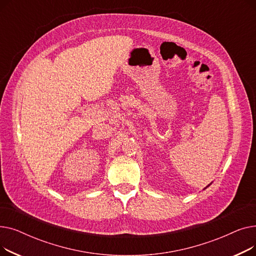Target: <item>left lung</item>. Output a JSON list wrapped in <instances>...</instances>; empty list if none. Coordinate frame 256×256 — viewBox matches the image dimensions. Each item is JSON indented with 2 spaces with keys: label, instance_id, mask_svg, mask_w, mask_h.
<instances>
[{
  "label": "left lung",
  "instance_id": "obj_1",
  "mask_svg": "<svg viewBox=\"0 0 256 256\" xmlns=\"http://www.w3.org/2000/svg\"><path fill=\"white\" fill-rule=\"evenodd\" d=\"M210 184H208V186H210ZM208 186H206V188H208ZM206 188H204V190H206Z\"/></svg>",
  "mask_w": 256,
  "mask_h": 256
}]
</instances>
